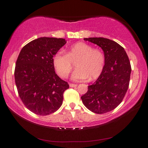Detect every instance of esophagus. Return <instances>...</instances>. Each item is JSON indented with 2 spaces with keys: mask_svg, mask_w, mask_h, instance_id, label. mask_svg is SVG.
<instances>
[{
  "mask_svg": "<svg viewBox=\"0 0 148 148\" xmlns=\"http://www.w3.org/2000/svg\"><path fill=\"white\" fill-rule=\"evenodd\" d=\"M69 86L71 88H75V87L77 86V85L74 84H69Z\"/></svg>",
  "mask_w": 148,
  "mask_h": 148,
  "instance_id": "esophagus-1",
  "label": "esophagus"
}]
</instances>
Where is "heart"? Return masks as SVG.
Returning a JSON list of instances; mask_svg holds the SVG:
<instances>
[{
	"label": "heart",
	"instance_id": "1",
	"mask_svg": "<svg viewBox=\"0 0 148 148\" xmlns=\"http://www.w3.org/2000/svg\"><path fill=\"white\" fill-rule=\"evenodd\" d=\"M77 70L72 75L73 80H94L98 78L105 65V56L102 50L84 42L71 46L64 53L63 50L56 52L52 62L56 73L62 78H66L71 72L73 64Z\"/></svg>",
	"mask_w": 148,
	"mask_h": 148
}]
</instances>
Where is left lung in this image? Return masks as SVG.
<instances>
[{
	"label": "left lung",
	"mask_w": 148,
	"mask_h": 148,
	"mask_svg": "<svg viewBox=\"0 0 148 148\" xmlns=\"http://www.w3.org/2000/svg\"><path fill=\"white\" fill-rule=\"evenodd\" d=\"M104 51L105 65L102 74L81 97L85 106L96 114H104L116 108L129 88L131 66L124 48L104 38H84Z\"/></svg>",
	"instance_id": "8db88e82"
}]
</instances>
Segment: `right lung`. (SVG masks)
Segmentation results:
<instances>
[{
  "instance_id": "add662e5",
  "label": "right lung",
  "mask_w": 148,
  "mask_h": 148,
  "mask_svg": "<svg viewBox=\"0 0 148 148\" xmlns=\"http://www.w3.org/2000/svg\"><path fill=\"white\" fill-rule=\"evenodd\" d=\"M66 42L62 38H40L24 46L18 56L14 73L18 94L26 108L36 114L56 112L69 88L56 75L52 62Z\"/></svg>"
}]
</instances>
